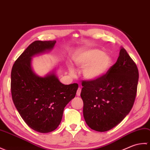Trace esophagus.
<instances>
[{
  "mask_svg": "<svg viewBox=\"0 0 150 150\" xmlns=\"http://www.w3.org/2000/svg\"><path fill=\"white\" fill-rule=\"evenodd\" d=\"M81 89L80 87H79L77 90V93H76V94H77V96H80V94H81Z\"/></svg>",
  "mask_w": 150,
  "mask_h": 150,
  "instance_id": "obj_1",
  "label": "esophagus"
}]
</instances>
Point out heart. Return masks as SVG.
<instances>
[{
    "instance_id": "b5f03b06",
    "label": "heart",
    "mask_w": 150,
    "mask_h": 150,
    "mask_svg": "<svg viewBox=\"0 0 150 150\" xmlns=\"http://www.w3.org/2000/svg\"><path fill=\"white\" fill-rule=\"evenodd\" d=\"M75 64L80 67H85L83 76L90 80H95L101 78L110 69L112 59L106 52L99 49H92L85 51L74 59ZM71 72L74 71L71 69Z\"/></svg>"
}]
</instances>
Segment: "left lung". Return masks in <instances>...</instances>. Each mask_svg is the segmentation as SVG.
Returning <instances> with one entry per match:
<instances>
[{"label": "left lung", "instance_id": "8db88e82", "mask_svg": "<svg viewBox=\"0 0 150 150\" xmlns=\"http://www.w3.org/2000/svg\"><path fill=\"white\" fill-rule=\"evenodd\" d=\"M138 80L137 67L122 48L117 62L104 76L82 81L83 116L89 127L103 132L120 123L134 105Z\"/></svg>", "mask_w": 150, "mask_h": 150}]
</instances>
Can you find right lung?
I'll return each instance as SVG.
<instances>
[{
	"instance_id": "obj_1",
	"label": "right lung",
	"mask_w": 150,
	"mask_h": 150,
	"mask_svg": "<svg viewBox=\"0 0 150 150\" xmlns=\"http://www.w3.org/2000/svg\"><path fill=\"white\" fill-rule=\"evenodd\" d=\"M56 41L36 40L16 59L11 73L13 101L23 120L40 133L54 131L60 123L64 108L74 98L78 83L64 85L54 74L40 77L31 69V57L51 50Z\"/></svg>"
}]
</instances>
